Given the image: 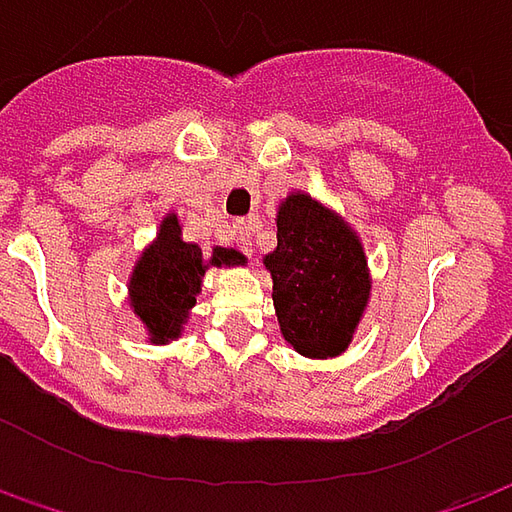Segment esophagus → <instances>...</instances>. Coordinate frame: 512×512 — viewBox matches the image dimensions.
<instances>
[{
    "label": "esophagus",
    "mask_w": 512,
    "mask_h": 512,
    "mask_svg": "<svg viewBox=\"0 0 512 512\" xmlns=\"http://www.w3.org/2000/svg\"><path fill=\"white\" fill-rule=\"evenodd\" d=\"M232 238H235V244L241 246L246 255H252V232H249L246 221H235L232 224Z\"/></svg>",
    "instance_id": "34e87169"
}]
</instances>
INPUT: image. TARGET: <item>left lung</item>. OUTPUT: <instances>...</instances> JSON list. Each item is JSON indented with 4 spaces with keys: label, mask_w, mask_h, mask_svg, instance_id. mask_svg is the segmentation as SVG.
Here are the masks:
<instances>
[{
    "label": "left lung",
    "mask_w": 512,
    "mask_h": 512,
    "mask_svg": "<svg viewBox=\"0 0 512 512\" xmlns=\"http://www.w3.org/2000/svg\"><path fill=\"white\" fill-rule=\"evenodd\" d=\"M263 266L282 338L313 360L343 355L371 299L366 249L349 221L291 191L277 207V246Z\"/></svg>",
    "instance_id": "8db88e82"
}]
</instances>
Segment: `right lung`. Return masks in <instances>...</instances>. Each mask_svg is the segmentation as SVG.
<instances>
[{
    "mask_svg": "<svg viewBox=\"0 0 512 512\" xmlns=\"http://www.w3.org/2000/svg\"><path fill=\"white\" fill-rule=\"evenodd\" d=\"M246 257L238 249L213 246L202 252L182 238L177 213H166L155 241L138 255L127 280V302L146 332V343L166 346L177 341L191 318L196 296L202 293L207 268L244 266Z\"/></svg>",
    "mask_w": 512,
    "mask_h": 512,
    "instance_id": "add662e5",
    "label": "right lung"
}]
</instances>
